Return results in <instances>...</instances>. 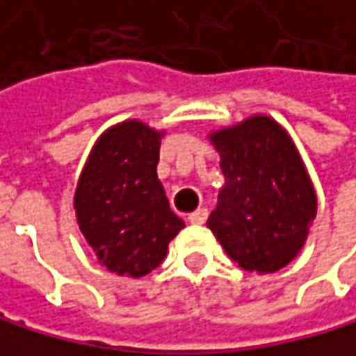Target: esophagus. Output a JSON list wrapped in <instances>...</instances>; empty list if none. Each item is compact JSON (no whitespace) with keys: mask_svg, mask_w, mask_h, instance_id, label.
<instances>
[{"mask_svg":"<svg viewBox=\"0 0 356 356\" xmlns=\"http://www.w3.org/2000/svg\"><path fill=\"white\" fill-rule=\"evenodd\" d=\"M206 218H208V210L206 208H200V210H195V212L188 214V222H193V225H204Z\"/></svg>","mask_w":356,"mask_h":356,"instance_id":"esophagus-1","label":"esophagus"}]
</instances>
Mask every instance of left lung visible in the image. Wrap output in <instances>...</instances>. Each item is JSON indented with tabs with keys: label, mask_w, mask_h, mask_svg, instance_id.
<instances>
[{
	"label": "left lung",
	"mask_w": 356,
	"mask_h": 356,
	"mask_svg": "<svg viewBox=\"0 0 356 356\" xmlns=\"http://www.w3.org/2000/svg\"><path fill=\"white\" fill-rule=\"evenodd\" d=\"M225 184L208 227L242 270L274 274L304 248L316 191L293 138L268 114L208 134Z\"/></svg>",
	"instance_id": "obj_1"
}]
</instances>
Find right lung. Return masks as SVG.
<instances>
[{"label":"right lung","mask_w":356,"mask_h":356,"mask_svg":"<svg viewBox=\"0 0 356 356\" xmlns=\"http://www.w3.org/2000/svg\"><path fill=\"white\" fill-rule=\"evenodd\" d=\"M163 136L138 118L116 122L97 138L76 184L80 234L97 261L118 276L150 274L184 227L156 178Z\"/></svg>","instance_id":"add662e5"}]
</instances>
